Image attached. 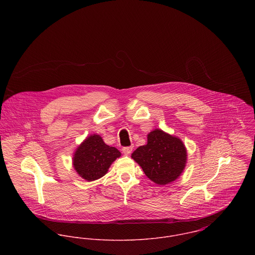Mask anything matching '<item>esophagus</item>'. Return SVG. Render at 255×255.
<instances>
[{
    "label": "esophagus",
    "mask_w": 255,
    "mask_h": 255,
    "mask_svg": "<svg viewBox=\"0 0 255 255\" xmlns=\"http://www.w3.org/2000/svg\"><path fill=\"white\" fill-rule=\"evenodd\" d=\"M122 150H123V153H124L125 155L128 156V155H130V153L132 152V150H133V146H128V147H124Z\"/></svg>",
    "instance_id": "34e87169"
}]
</instances>
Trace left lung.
<instances>
[{"label": "left lung", "mask_w": 255, "mask_h": 255, "mask_svg": "<svg viewBox=\"0 0 255 255\" xmlns=\"http://www.w3.org/2000/svg\"><path fill=\"white\" fill-rule=\"evenodd\" d=\"M186 148L181 138L156 128L147 134V144L139 146L131 158L141 167L148 179L165 185L182 175L186 160Z\"/></svg>", "instance_id": "8db88e82"}]
</instances>
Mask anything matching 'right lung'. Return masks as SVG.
Listing matches in <instances>:
<instances>
[{"mask_svg": "<svg viewBox=\"0 0 255 255\" xmlns=\"http://www.w3.org/2000/svg\"><path fill=\"white\" fill-rule=\"evenodd\" d=\"M121 156L116 147L107 145L99 134L87 136L73 153V166L79 177L93 182L108 173L112 163Z\"/></svg>", "mask_w": 255, "mask_h": 255, "instance_id": "1", "label": "right lung"}]
</instances>
